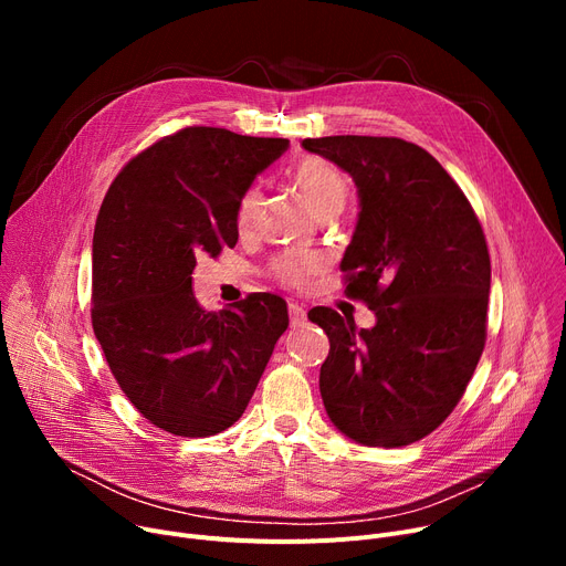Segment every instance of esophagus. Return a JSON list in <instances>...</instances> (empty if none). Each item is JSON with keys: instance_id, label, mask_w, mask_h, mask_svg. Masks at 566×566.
<instances>
[{"instance_id": "1", "label": "esophagus", "mask_w": 566, "mask_h": 566, "mask_svg": "<svg viewBox=\"0 0 566 566\" xmlns=\"http://www.w3.org/2000/svg\"><path fill=\"white\" fill-rule=\"evenodd\" d=\"M289 318H291V328H301V325L307 321V312L298 303H289Z\"/></svg>"}]
</instances>
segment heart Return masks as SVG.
I'll return each instance as SVG.
<instances>
[{
	"mask_svg": "<svg viewBox=\"0 0 566 566\" xmlns=\"http://www.w3.org/2000/svg\"><path fill=\"white\" fill-rule=\"evenodd\" d=\"M293 181L307 199V203L314 208L316 216H325L331 211H342L346 197H348V184L344 174L328 160L321 158H307L293 171ZM263 206V195L259 188H250L243 199L238 201L235 222L243 231L252 229L259 220ZM275 275L282 284L301 289L310 282L312 275H316L323 268V259L318 254H282L275 259Z\"/></svg>",
	"mask_w": 566,
	"mask_h": 566,
	"instance_id": "obj_1",
	"label": "heart"
}]
</instances>
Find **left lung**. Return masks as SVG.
I'll list each match as a JSON object with an SVG mask.
<instances>
[{"instance_id":"8db88e82","label":"left lung","mask_w":566,"mask_h":566,"mask_svg":"<svg viewBox=\"0 0 566 566\" xmlns=\"http://www.w3.org/2000/svg\"><path fill=\"white\" fill-rule=\"evenodd\" d=\"M303 148L344 169L360 213L342 259L374 328L316 307L331 339L318 388L331 422L369 448L424 438L454 410L486 344L491 259L482 224L442 165L399 137L337 135Z\"/></svg>"}]
</instances>
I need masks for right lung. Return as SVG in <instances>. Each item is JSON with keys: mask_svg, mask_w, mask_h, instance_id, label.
<instances>
[{"mask_svg": "<svg viewBox=\"0 0 566 566\" xmlns=\"http://www.w3.org/2000/svg\"><path fill=\"white\" fill-rule=\"evenodd\" d=\"M289 139L190 126L135 156L109 186L94 229L92 323L118 388L181 438L229 429L289 325L286 303L252 293L199 307V254L235 245L238 201Z\"/></svg>", "mask_w": 566, "mask_h": 566, "instance_id": "1", "label": "right lung"}]
</instances>
